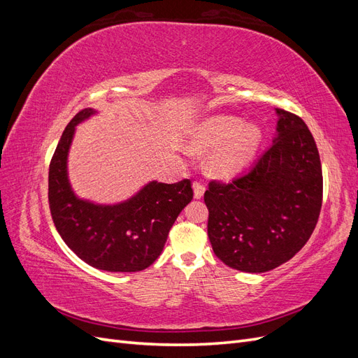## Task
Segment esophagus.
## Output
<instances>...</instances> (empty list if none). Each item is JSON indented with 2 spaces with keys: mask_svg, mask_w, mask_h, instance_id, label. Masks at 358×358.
<instances>
[{
  "mask_svg": "<svg viewBox=\"0 0 358 358\" xmlns=\"http://www.w3.org/2000/svg\"><path fill=\"white\" fill-rule=\"evenodd\" d=\"M192 189H194V199H201L204 194V185L201 182H194L192 183Z\"/></svg>",
  "mask_w": 358,
  "mask_h": 358,
  "instance_id": "obj_1",
  "label": "esophagus"
}]
</instances>
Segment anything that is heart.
<instances>
[{
	"mask_svg": "<svg viewBox=\"0 0 358 358\" xmlns=\"http://www.w3.org/2000/svg\"><path fill=\"white\" fill-rule=\"evenodd\" d=\"M263 142V129L230 115L209 116L189 129L185 142L191 154L216 152L208 162L212 176L229 179L242 171Z\"/></svg>",
	"mask_w": 358,
	"mask_h": 358,
	"instance_id": "b5f03b06",
	"label": "heart"
}]
</instances>
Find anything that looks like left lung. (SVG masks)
Here are the masks:
<instances>
[{
	"instance_id": "8db88e82",
	"label": "left lung",
	"mask_w": 358,
	"mask_h": 358,
	"mask_svg": "<svg viewBox=\"0 0 358 358\" xmlns=\"http://www.w3.org/2000/svg\"><path fill=\"white\" fill-rule=\"evenodd\" d=\"M273 145L254 167L204 192L208 236L224 264L264 273L294 257L318 222L322 203L320 154L301 117L276 109Z\"/></svg>"
}]
</instances>
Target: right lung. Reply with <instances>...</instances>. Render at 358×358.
<instances>
[{
    "label": "right lung",
    "instance_id": "add662e5",
    "mask_svg": "<svg viewBox=\"0 0 358 358\" xmlns=\"http://www.w3.org/2000/svg\"><path fill=\"white\" fill-rule=\"evenodd\" d=\"M96 110L83 109L64 129L49 167L53 224L71 251L104 272H140L161 255L171 225L192 200L188 179L148 182L133 197L100 204L76 196L69 179V152L76 127Z\"/></svg>",
    "mask_w": 358,
    "mask_h": 358
}]
</instances>
